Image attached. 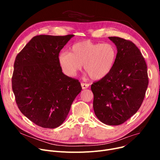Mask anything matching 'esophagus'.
Listing matches in <instances>:
<instances>
[{
  "instance_id": "esophagus-1",
  "label": "esophagus",
  "mask_w": 160,
  "mask_h": 160,
  "mask_svg": "<svg viewBox=\"0 0 160 160\" xmlns=\"http://www.w3.org/2000/svg\"><path fill=\"white\" fill-rule=\"evenodd\" d=\"M81 86H82V88L83 89H87V88H89V84L88 83H81Z\"/></svg>"
}]
</instances>
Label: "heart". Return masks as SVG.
Here are the masks:
<instances>
[{"mask_svg": "<svg viewBox=\"0 0 160 160\" xmlns=\"http://www.w3.org/2000/svg\"><path fill=\"white\" fill-rule=\"evenodd\" d=\"M117 50L110 43H98L86 40L74 44L71 52L62 51L58 62L64 72L75 77L83 68L94 80L102 79L110 72L116 59Z\"/></svg>", "mask_w": 160, "mask_h": 160, "instance_id": "b5f03b06", "label": "heart"}]
</instances>
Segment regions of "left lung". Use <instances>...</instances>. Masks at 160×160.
Here are the masks:
<instances>
[{
  "mask_svg": "<svg viewBox=\"0 0 160 160\" xmlns=\"http://www.w3.org/2000/svg\"><path fill=\"white\" fill-rule=\"evenodd\" d=\"M117 47L115 62L106 77L91 86L93 110L102 122L119 125L135 114L143 101L148 84L147 67L132 41L109 37Z\"/></svg>",
  "mask_w": 160,
  "mask_h": 160,
  "instance_id": "obj_1",
  "label": "left lung"
}]
</instances>
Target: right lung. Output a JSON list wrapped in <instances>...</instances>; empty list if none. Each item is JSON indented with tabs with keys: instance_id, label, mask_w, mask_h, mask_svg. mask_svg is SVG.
I'll return each instance as SVG.
<instances>
[{
	"instance_id": "add662e5",
	"label": "right lung",
	"mask_w": 160,
	"mask_h": 160,
	"mask_svg": "<svg viewBox=\"0 0 160 160\" xmlns=\"http://www.w3.org/2000/svg\"><path fill=\"white\" fill-rule=\"evenodd\" d=\"M74 35L33 37L16 56L12 89L21 113L41 127L55 128L67 118L82 87L67 77L58 62Z\"/></svg>"
}]
</instances>
